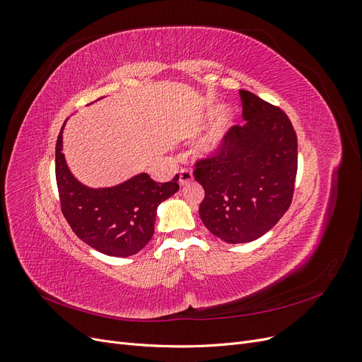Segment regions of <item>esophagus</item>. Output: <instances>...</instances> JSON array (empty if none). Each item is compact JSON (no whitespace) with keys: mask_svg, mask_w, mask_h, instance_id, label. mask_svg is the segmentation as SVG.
<instances>
[{"mask_svg":"<svg viewBox=\"0 0 362 362\" xmlns=\"http://www.w3.org/2000/svg\"><path fill=\"white\" fill-rule=\"evenodd\" d=\"M192 181H193L192 172L187 170V169H182V170L180 172V181H178L181 187H185V185H189Z\"/></svg>","mask_w":362,"mask_h":362,"instance_id":"obj_1","label":"esophagus"}]
</instances>
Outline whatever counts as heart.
Returning a JSON list of instances; mask_svg holds the SVG:
<instances>
[{
	"mask_svg": "<svg viewBox=\"0 0 362 362\" xmlns=\"http://www.w3.org/2000/svg\"><path fill=\"white\" fill-rule=\"evenodd\" d=\"M218 112H221V107L218 105L208 107L206 110L198 117V120L193 124V129L198 131L202 127H205L208 122H211V120L218 115ZM235 119H237V112L234 108L231 107L225 108V110L221 113V116L217 117L216 122L210 127V129H208L206 133L198 140V144L194 146L196 154L205 158L217 156L218 152L225 148L228 136L235 125Z\"/></svg>",
	"mask_w": 362,
	"mask_h": 362,
	"instance_id": "heart-1",
	"label": "heart"
}]
</instances>
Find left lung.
Instances as JSON below:
<instances>
[{"label": "left lung", "instance_id": "left-lung-1", "mask_svg": "<svg viewBox=\"0 0 362 362\" xmlns=\"http://www.w3.org/2000/svg\"><path fill=\"white\" fill-rule=\"evenodd\" d=\"M243 127H234L221 154L196 164L205 198L199 216L208 231L229 245L269 233L288 210L298 172V139L287 115L240 90Z\"/></svg>", "mask_w": 362, "mask_h": 362}]
</instances>
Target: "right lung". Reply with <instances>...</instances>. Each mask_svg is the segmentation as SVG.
Returning <instances> with one entry per match:
<instances>
[{
	"label": "right lung",
	"instance_id": "right-lung-1",
	"mask_svg": "<svg viewBox=\"0 0 362 362\" xmlns=\"http://www.w3.org/2000/svg\"><path fill=\"white\" fill-rule=\"evenodd\" d=\"M63 124L56 145V178L63 216L80 240L101 254L131 257L154 235L158 205L180 190L178 175L156 182L141 172L112 187H89L74 177L63 154Z\"/></svg>",
	"mask_w": 362,
	"mask_h": 362
}]
</instances>
